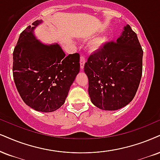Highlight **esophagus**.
<instances>
[{"label":"esophagus","instance_id":"obj_1","mask_svg":"<svg viewBox=\"0 0 160 160\" xmlns=\"http://www.w3.org/2000/svg\"><path fill=\"white\" fill-rule=\"evenodd\" d=\"M85 58H84V56L83 55H82L81 56V58H80V68L81 69H83L84 68V64H85Z\"/></svg>","mask_w":160,"mask_h":160}]
</instances>
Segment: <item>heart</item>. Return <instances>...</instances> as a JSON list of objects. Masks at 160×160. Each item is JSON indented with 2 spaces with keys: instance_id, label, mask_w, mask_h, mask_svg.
Instances as JSON below:
<instances>
[{
  "instance_id": "heart-1",
  "label": "heart",
  "mask_w": 160,
  "mask_h": 160,
  "mask_svg": "<svg viewBox=\"0 0 160 160\" xmlns=\"http://www.w3.org/2000/svg\"><path fill=\"white\" fill-rule=\"evenodd\" d=\"M106 41V38H100L97 40V46H100L102 44H104V42Z\"/></svg>"
}]
</instances>
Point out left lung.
<instances>
[{
	"label": "left lung",
	"mask_w": 160,
	"mask_h": 160,
	"mask_svg": "<svg viewBox=\"0 0 160 160\" xmlns=\"http://www.w3.org/2000/svg\"><path fill=\"white\" fill-rule=\"evenodd\" d=\"M143 50L129 25L115 41L92 53L84 64L92 103L101 110H116L134 98L142 73Z\"/></svg>",
	"instance_id": "left-lung-1"
}]
</instances>
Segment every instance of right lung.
<instances>
[{
	"mask_svg": "<svg viewBox=\"0 0 160 160\" xmlns=\"http://www.w3.org/2000/svg\"><path fill=\"white\" fill-rule=\"evenodd\" d=\"M42 21L32 23L20 35L13 51V78L26 104L49 113L64 104L70 86L80 70L78 53H65L58 44L47 45L33 30Z\"/></svg>",
	"mask_w": 160,
	"mask_h": 160,
	"instance_id": "right-lung-1",
	"label": "right lung"
}]
</instances>
